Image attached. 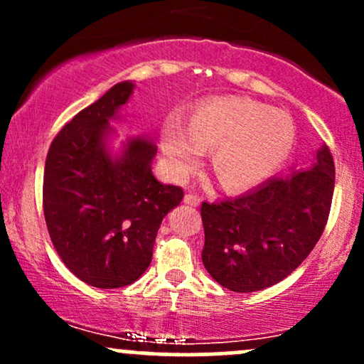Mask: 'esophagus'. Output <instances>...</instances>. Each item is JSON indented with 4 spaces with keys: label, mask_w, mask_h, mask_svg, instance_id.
I'll return each mask as SVG.
<instances>
[{
    "label": "esophagus",
    "mask_w": 364,
    "mask_h": 364,
    "mask_svg": "<svg viewBox=\"0 0 364 364\" xmlns=\"http://www.w3.org/2000/svg\"><path fill=\"white\" fill-rule=\"evenodd\" d=\"M200 202H202V198H200L198 195H195V193H186L185 195V203H188V205L198 207Z\"/></svg>",
    "instance_id": "esophagus-1"
}]
</instances>
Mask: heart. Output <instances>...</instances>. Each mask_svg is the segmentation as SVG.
<instances>
[{
    "mask_svg": "<svg viewBox=\"0 0 364 364\" xmlns=\"http://www.w3.org/2000/svg\"><path fill=\"white\" fill-rule=\"evenodd\" d=\"M164 152L178 173H188L202 150H214L212 164L228 190L255 186L277 171L294 145L289 114L246 97L207 99L190 123L171 116L162 132Z\"/></svg>",
    "mask_w": 364,
    "mask_h": 364,
    "instance_id": "heart-1",
    "label": "heart"
}]
</instances>
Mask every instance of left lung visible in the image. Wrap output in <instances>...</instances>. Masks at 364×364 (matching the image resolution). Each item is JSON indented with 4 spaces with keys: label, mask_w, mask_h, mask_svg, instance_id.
Listing matches in <instances>:
<instances>
[{
    "label": "left lung",
    "mask_w": 364,
    "mask_h": 364,
    "mask_svg": "<svg viewBox=\"0 0 364 364\" xmlns=\"http://www.w3.org/2000/svg\"><path fill=\"white\" fill-rule=\"evenodd\" d=\"M336 168L330 149L308 171L270 178L235 200L202 203V260L220 286L255 292L281 282L318 243L332 205Z\"/></svg>",
    "instance_id": "obj_1"
}]
</instances>
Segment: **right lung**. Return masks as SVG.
Wrapping results in <instances>:
<instances>
[{"label": "right lung", "instance_id": "right-lung-1", "mask_svg": "<svg viewBox=\"0 0 364 364\" xmlns=\"http://www.w3.org/2000/svg\"><path fill=\"white\" fill-rule=\"evenodd\" d=\"M116 83L54 136L46 157L43 208L58 255L78 279L99 289L129 286L147 270L162 219L183 188L162 185L150 162L156 145L128 141L112 159L104 147L109 119L132 95Z\"/></svg>", "mask_w": 364, "mask_h": 364}]
</instances>
